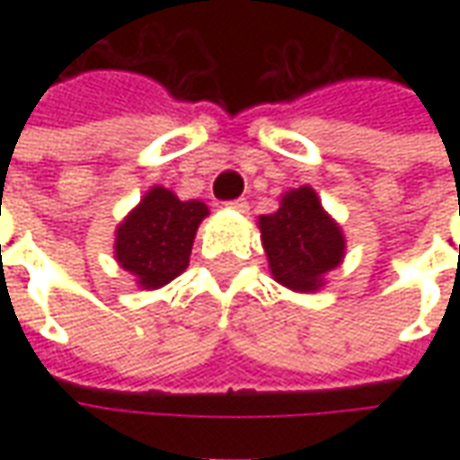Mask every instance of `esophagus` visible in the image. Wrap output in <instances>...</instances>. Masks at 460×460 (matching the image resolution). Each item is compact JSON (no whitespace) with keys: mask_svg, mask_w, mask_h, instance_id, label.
I'll return each mask as SVG.
<instances>
[{"mask_svg":"<svg viewBox=\"0 0 460 460\" xmlns=\"http://www.w3.org/2000/svg\"><path fill=\"white\" fill-rule=\"evenodd\" d=\"M226 207L234 211H239V214H246V211H249V204H246V199H234V201H229Z\"/></svg>","mask_w":460,"mask_h":460,"instance_id":"esophagus-1","label":"esophagus"}]
</instances>
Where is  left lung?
I'll use <instances>...</instances> for the list:
<instances>
[{"mask_svg":"<svg viewBox=\"0 0 460 460\" xmlns=\"http://www.w3.org/2000/svg\"><path fill=\"white\" fill-rule=\"evenodd\" d=\"M259 229L270 276L296 293L323 288L325 276L345 259L342 226L308 184L280 194V207L259 217Z\"/></svg>","mask_w":460,"mask_h":460,"instance_id":"left-lung-1","label":"left lung"}]
</instances>
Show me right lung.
Returning <instances> with one entry per match:
<instances>
[{
  "label": "right lung",
  "instance_id": "right-lung-1",
  "mask_svg": "<svg viewBox=\"0 0 460 460\" xmlns=\"http://www.w3.org/2000/svg\"><path fill=\"white\" fill-rule=\"evenodd\" d=\"M209 207L199 199L181 201L162 184L145 191L135 209L115 229V261L142 290H157L190 266L199 224Z\"/></svg>",
  "mask_w": 460,
  "mask_h": 460
}]
</instances>
